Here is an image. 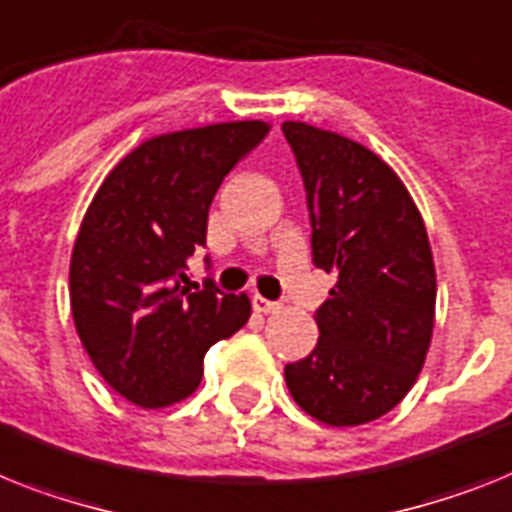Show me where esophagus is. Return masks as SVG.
<instances>
[{"instance_id":"1","label":"esophagus","mask_w":512,"mask_h":512,"mask_svg":"<svg viewBox=\"0 0 512 512\" xmlns=\"http://www.w3.org/2000/svg\"><path fill=\"white\" fill-rule=\"evenodd\" d=\"M280 308V303L277 301H266V298H261V295H253V311H259V314H272V311H277Z\"/></svg>"}]
</instances>
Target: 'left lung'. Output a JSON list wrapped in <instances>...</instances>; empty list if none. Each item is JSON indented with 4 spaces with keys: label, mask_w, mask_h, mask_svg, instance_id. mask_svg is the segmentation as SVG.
<instances>
[{
    "label": "left lung",
    "mask_w": 512,
    "mask_h": 512,
    "mask_svg": "<svg viewBox=\"0 0 512 512\" xmlns=\"http://www.w3.org/2000/svg\"><path fill=\"white\" fill-rule=\"evenodd\" d=\"M306 188L314 266L337 277L319 342L285 366L293 400L329 426L392 411L432 342L437 277L424 219L400 177L361 143L282 122Z\"/></svg>",
    "instance_id": "obj_1"
}]
</instances>
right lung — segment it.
Instances as JSON below:
<instances>
[{
	"label": "right lung",
	"instance_id": "obj_1",
	"mask_svg": "<svg viewBox=\"0 0 512 512\" xmlns=\"http://www.w3.org/2000/svg\"><path fill=\"white\" fill-rule=\"evenodd\" d=\"M266 133V122L248 120L151 138L88 206L70 261L75 329L101 377L130 403L164 408L188 398L206 350L248 322L246 295L222 293L211 277L190 290L185 269L206 246L219 185Z\"/></svg>",
	"mask_w": 512,
	"mask_h": 512
}]
</instances>
